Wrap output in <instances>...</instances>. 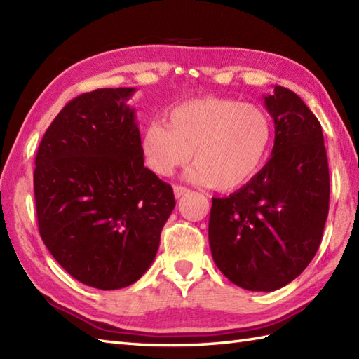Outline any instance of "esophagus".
Instances as JSON below:
<instances>
[{
	"mask_svg": "<svg viewBox=\"0 0 359 359\" xmlns=\"http://www.w3.org/2000/svg\"><path fill=\"white\" fill-rule=\"evenodd\" d=\"M188 191H189V189H188V188H185V187H182V185H174V196L177 197V199H179V197L184 196V194H187Z\"/></svg>",
	"mask_w": 359,
	"mask_h": 359,
	"instance_id": "1",
	"label": "esophagus"
}]
</instances>
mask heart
Masks as SVG:
<instances>
[{
    "label": "heart",
    "mask_w": 359,
    "mask_h": 359,
    "mask_svg": "<svg viewBox=\"0 0 359 359\" xmlns=\"http://www.w3.org/2000/svg\"><path fill=\"white\" fill-rule=\"evenodd\" d=\"M273 143V121L264 108L233 98L205 97L175 106L168 125L143 129L142 151L152 172L171 175L191 157L189 177L219 191H233L255 177Z\"/></svg>",
    "instance_id": "b5f03b06"
}]
</instances>
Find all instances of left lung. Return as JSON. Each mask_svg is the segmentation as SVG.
<instances>
[{
    "label": "left lung",
    "mask_w": 359,
    "mask_h": 359,
    "mask_svg": "<svg viewBox=\"0 0 359 359\" xmlns=\"http://www.w3.org/2000/svg\"><path fill=\"white\" fill-rule=\"evenodd\" d=\"M274 120L271 157L247 185L212 199L211 255L233 284L273 292L306 270L323 239L330 177L323 128L293 90L265 97Z\"/></svg>",
    "instance_id": "left-lung-1"
}]
</instances>
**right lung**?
I'll return each instance as SVG.
<instances>
[{
    "label": "right lung",
    "mask_w": 359,
    "mask_h": 359,
    "mask_svg": "<svg viewBox=\"0 0 359 359\" xmlns=\"http://www.w3.org/2000/svg\"><path fill=\"white\" fill-rule=\"evenodd\" d=\"M104 88L67 103L35 157L38 230L55 261L81 284H134L156 257L175 207L170 184L143 165L140 131L126 100Z\"/></svg>",
    "instance_id": "add662e5"
}]
</instances>
